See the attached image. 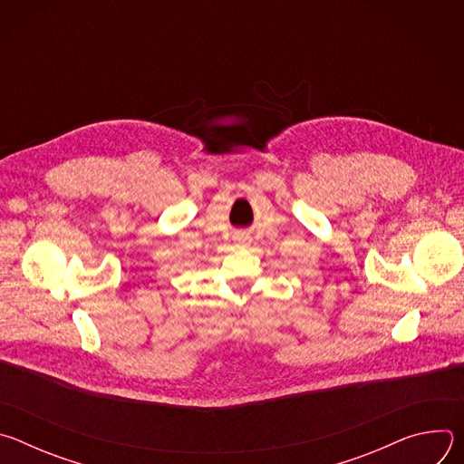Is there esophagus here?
I'll return each instance as SVG.
<instances>
[{
    "label": "esophagus",
    "instance_id": "1",
    "mask_svg": "<svg viewBox=\"0 0 464 464\" xmlns=\"http://www.w3.org/2000/svg\"><path fill=\"white\" fill-rule=\"evenodd\" d=\"M237 240H238L240 244H244V242H246V240H244V237H237Z\"/></svg>",
    "mask_w": 464,
    "mask_h": 464
}]
</instances>
